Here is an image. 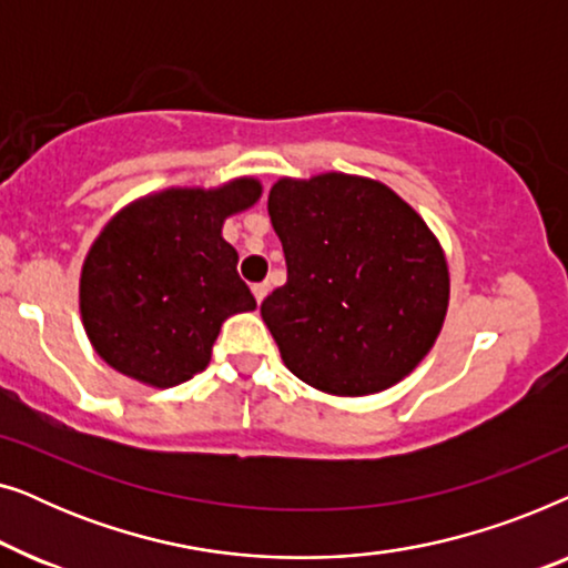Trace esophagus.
I'll list each match as a JSON object with an SVG mask.
<instances>
[{"label": "esophagus", "instance_id": "1", "mask_svg": "<svg viewBox=\"0 0 568 568\" xmlns=\"http://www.w3.org/2000/svg\"><path fill=\"white\" fill-rule=\"evenodd\" d=\"M266 294H268V282H261V284H253V297H255V302H261L266 300Z\"/></svg>", "mask_w": 568, "mask_h": 568}]
</instances>
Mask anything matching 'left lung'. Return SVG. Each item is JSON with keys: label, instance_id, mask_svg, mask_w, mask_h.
Returning <instances> with one entry per match:
<instances>
[{"label": "left lung", "instance_id": "8db88e82", "mask_svg": "<svg viewBox=\"0 0 568 568\" xmlns=\"http://www.w3.org/2000/svg\"><path fill=\"white\" fill-rule=\"evenodd\" d=\"M268 214L286 284L261 302L302 383L369 395L406 377L445 323L449 274L426 222L387 185L344 173L282 178Z\"/></svg>", "mask_w": 568, "mask_h": 568}]
</instances>
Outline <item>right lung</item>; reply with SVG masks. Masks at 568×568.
Wrapping results in <instances>:
<instances>
[{"label": "right lung", "instance_id": "1", "mask_svg": "<svg viewBox=\"0 0 568 568\" xmlns=\"http://www.w3.org/2000/svg\"><path fill=\"white\" fill-rule=\"evenodd\" d=\"M258 196L253 178L214 191L170 189L105 224L84 258L80 310L113 369L173 387L206 367L222 323L255 307L222 224Z\"/></svg>", "mask_w": 568, "mask_h": 568}]
</instances>
